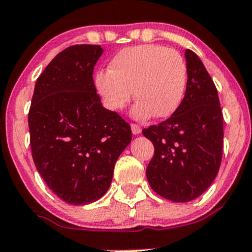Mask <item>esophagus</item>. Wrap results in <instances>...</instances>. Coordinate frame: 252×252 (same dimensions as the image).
Listing matches in <instances>:
<instances>
[{"label": "esophagus", "instance_id": "obj_1", "mask_svg": "<svg viewBox=\"0 0 252 252\" xmlns=\"http://www.w3.org/2000/svg\"><path fill=\"white\" fill-rule=\"evenodd\" d=\"M131 130H132L133 135H140L141 133V127L136 124H131Z\"/></svg>", "mask_w": 252, "mask_h": 252}]
</instances>
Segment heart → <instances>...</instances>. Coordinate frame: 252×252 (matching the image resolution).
Wrapping results in <instances>:
<instances>
[{
  "mask_svg": "<svg viewBox=\"0 0 252 252\" xmlns=\"http://www.w3.org/2000/svg\"><path fill=\"white\" fill-rule=\"evenodd\" d=\"M188 85V65L176 49L146 44L122 49L110 62L109 70L95 75V86L105 106L124 109L133 96L137 119L168 117L179 109Z\"/></svg>",
  "mask_w": 252,
  "mask_h": 252,
  "instance_id": "obj_1",
  "label": "heart"
}]
</instances>
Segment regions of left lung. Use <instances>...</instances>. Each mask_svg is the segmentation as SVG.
I'll list each match as a JSON object with an SVG mask.
<instances>
[{
	"label": "left lung",
	"instance_id": "1",
	"mask_svg": "<svg viewBox=\"0 0 252 252\" xmlns=\"http://www.w3.org/2000/svg\"><path fill=\"white\" fill-rule=\"evenodd\" d=\"M188 85L179 109L143 128L155 153L146 169L151 188L166 199L186 203L204 193L219 172L224 125L218 90L204 64L186 50Z\"/></svg>",
	"mask_w": 252,
	"mask_h": 252
}]
</instances>
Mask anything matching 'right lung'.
Here are the masks:
<instances>
[{
	"label": "right lung",
	"mask_w": 252,
	"mask_h": 252,
	"mask_svg": "<svg viewBox=\"0 0 252 252\" xmlns=\"http://www.w3.org/2000/svg\"><path fill=\"white\" fill-rule=\"evenodd\" d=\"M101 54L96 44L62 50L38 76L28 112L35 168L68 204L100 199L132 140L130 124L102 107L96 93L93 71Z\"/></svg>",
	"instance_id": "1"
}]
</instances>
